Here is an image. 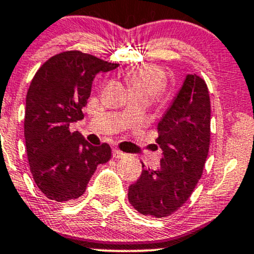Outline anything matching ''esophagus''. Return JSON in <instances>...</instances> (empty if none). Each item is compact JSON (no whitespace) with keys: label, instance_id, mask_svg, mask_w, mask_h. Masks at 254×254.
<instances>
[{"label":"esophagus","instance_id":"1","mask_svg":"<svg viewBox=\"0 0 254 254\" xmlns=\"http://www.w3.org/2000/svg\"><path fill=\"white\" fill-rule=\"evenodd\" d=\"M112 154H113V158H117V159H119V158H124L125 155V153H123L122 150H119V149H117V148H114L113 149V152H112Z\"/></svg>","mask_w":254,"mask_h":254}]
</instances>
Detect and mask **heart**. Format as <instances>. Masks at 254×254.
<instances>
[{
    "label": "heart",
    "instance_id": "obj_1",
    "mask_svg": "<svg viewBox=\"0 0 254 254\" xmlns=\"http://www.w3.org/2000/svg\"><path fill=\"white\" fill-rule=\"evenodd\" d=\"M130 94H137L149 100L160 95L165 89L166 78L164 72L155 66H141L127 74Z\"/></svg>",
    "mask_w": 254,
    "mask_h": 254
}]
</instances>
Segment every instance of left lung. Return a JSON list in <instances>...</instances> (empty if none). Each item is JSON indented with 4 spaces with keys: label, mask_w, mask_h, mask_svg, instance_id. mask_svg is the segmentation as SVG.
I'll return each mask as SVG.
<instances>
[{
    "label": "left lung",
    "mask_w": 254,
    "mask_h": 254,
    "mask_svg": "<svg viewBox=\"0 0 254 254\" xmlns=\"http://www.w3.org/2000/svg\"><path fill=\"white\" fill-rule=\"evenodd\" d=\"M211 105L205 80L187 74L182 88L158 123L160 168L143 169L127 199L144 216H170L193 193L210 148ZM143 168V166H142Z\"/></svg>",
    "instance_id": "left-lung-1"
}]
</instances>
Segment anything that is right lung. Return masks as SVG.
Wrapping results in <instances>:
<instances>
[{
  "label": "right lung",
  "instance_id": "1",
  "mask_svg": "<svg viewBox=\"0 0 254 254\" xmlns=\"http://www.w3.org/2000/svg\"><path fill=\"white\" fill-rule=\"evenodd\" d=\"M118 64L79 50L54 55L36 72L26 95L24 135L35 183L49 200L71 201L85 191L97 165L111 159L107 143L93 146L69 124L84 118L96 74Z\"/></svg>",
  "mask_w": 254,
  "mask_h": 254
}]
</instances>
